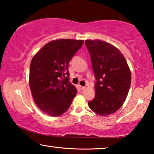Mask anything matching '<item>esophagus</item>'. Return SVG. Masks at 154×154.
Instances as JSON below:
<instances>
[{"mask_svg":"<svg viewBox=\"0 0 154 154\" xmlns=\"http://www.w3.org/2000/svg\"><path fill=\"white\" fill-rule=\"evenodd\" d=\"M79 89H80V90H84L85 88V86H82V85H79Z\"/></svg>","mask_w":154,"mask_h":154,"instance_id":"esophagus-1","label":"esophagus"}]
</instances>
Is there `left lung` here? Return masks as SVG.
Returning a JSON list of instances; mask_svg holds the SVG:
<instances>
[{"mask_svg": "<svg viewBox=\"0 0 154 154\" xmlns=\"http://www.w3.org/2000/svg\"><path fill=\"white\" fill-rule=\"evenodd\" d=\"M95 74L96 96L88 106L96 114L106 116L123 105L131 84V72L123 54L101 40H85Z\"/></svg>", "mask_w": 154, "mask_h": 154, "instance_id": "obj_1", "label": "left lung"}]
</instances>
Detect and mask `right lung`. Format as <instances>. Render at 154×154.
Here are the masks:
<instances>
[{
  "mask_svg": "<svg viewBox=\"0 0 154 154\" xmlns=\"http://www.w3.org/2000/svg\"><path fill=\"white\" fill-rule=\"evenodd\" d=\"M83 40L56 39L45 44L30 62L29 85L34 102L44 113L57 117L71 105L77 90L69 82V64Z\"/></svg>",
  "mask_w": 154,
  "mask_h": 154,
  "instance_id": "right-lung-1",
  "label": "right lung"
}]
</instances>
